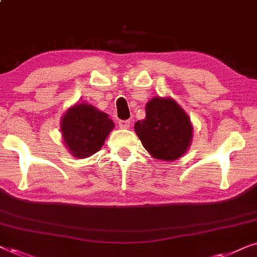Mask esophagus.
Masks as SVG:
<instances>
[{
    "instance_id": "1",
    "label": "esophagus",
    "mask_w": 257,
    "mask_h": 257,
    "mask_svg": "<svg viewBox=\"0 0 257 257\" xmlns=\"http://www.w3.org/2000/svg\"><path fill=\"white\" fill-rule=\"evenodd\" d=\"M130 125H131V121L130 120H119V127L120 128H130Z\"/></svg>"
}]
</instances>
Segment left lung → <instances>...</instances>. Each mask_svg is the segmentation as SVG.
I'll return each mask as SVG.
<instances>
[{"label": "left lung", "instance_id": "1", "mask_svg": "<svg viewBox=\"0 0 257 257\" xmlns=\"http://www.w3.org/2000/svg\"><path fill=\"white\" fill-rule=\"evenodd\" d=\"M146 118L135 131L143 146L156 159L173 161L187 152L193 138L188 114L172 98L154 97L146 104Z\"/></svg>", "mask_w": 257, "mask_h": 257}]
</instances>
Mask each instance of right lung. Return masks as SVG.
<instances>
[{"label": "right lung", "mask_w": 257, "mask_h": 257, "mask_svg": "<svg viewBox=\"0 0 257 257\" xmlns=\"http://www.w3.org/2000/svg\"><path fill=\"white\" fill-rule=\"evenodd\" d=\"M113 128L114 122L105 112L86 103L68 108L61 121L65 146L77 159L97 153Z\"/></svg>", "instance_id": "right-lung-1"}]
</instances>
